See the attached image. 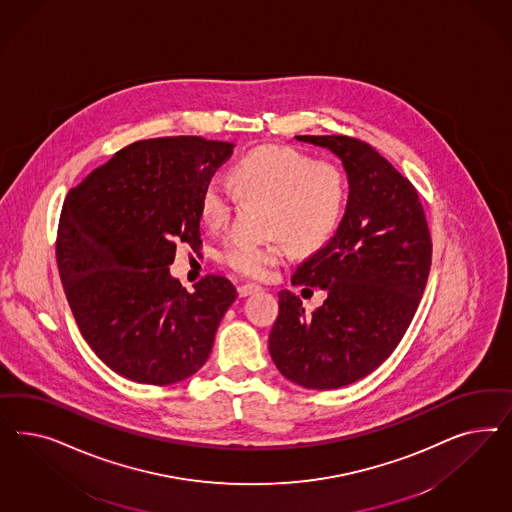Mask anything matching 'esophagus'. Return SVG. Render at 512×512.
Masks as SVG:
<instances>
[{"instance_id": "34e87169", "label": "esophagus", "mask_w": 512, "mask_h": 512, "mask_svg": "<svg viewBox=\"0 0 512 512\" xmlns=\"http://www.w3.org/2000/svg\"><path fill=\"white\" fill-rule=\"evenodd\" d=\"M259 291H261V287L257 283H244V285L238 287V295L240 296L253 295V293H259Z\"/></svg>"}]
</instances>
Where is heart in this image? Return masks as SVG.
I'll list each match as a JSON object with an SVG mask.
<instances>
[{
	"instance_id": "obj_1",
	"label": "heart",
	"mask_w": 512,
	"mask_h": 512,
	"mask_svg": "<svg viewBox=\"0 0 512 512\" xmlns=\"http://www.w3.org/2000/svg\"><path fill=\"white\" fill-rule=\"evenodd\" d=\"M236 189L246 197L270 201L266 233L270 242L229 236L217 249L221 263L248 278H264L283 259V238L306 253L321 248L338 231L347 204V178L336 163L315 161L293 148L261 146L233 167ZM227 178L214 174L202 187L201 216L208 225L225 223L234 204Z\"/></svg>"
}]
</instances>
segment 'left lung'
<instances>
[{"label":"left lung","instance_id":"obj_1","mask_svg":"<svg viewBox=\"0 0 512 512\" xmlns=\"http://www.w3.org/2000/svg\"><path fill=\"white\" fill-rule=\"evenodd\" d=\"M338 155L349 201L325 248L296 268L293 285L328 293L308 315L279 291L268 349L279 372L315 390L345 387L387 360L411 325L432 266V236L415 186L364 140L302 135Z\"/></svg>","mask_w":512,"mask_h":512}]
</instances>
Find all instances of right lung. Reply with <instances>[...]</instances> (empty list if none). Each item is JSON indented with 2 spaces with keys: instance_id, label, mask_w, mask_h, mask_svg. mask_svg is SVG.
<instances>
[{
  "instance_id": "obj_1",
  "label": "right lung",
  "mask_w": 512,
  "mask_h": 512,
  "mask_svg": "<svg viewBox=\"0 0 512 512\" xmlns=\"http://www.w3.org/2000/svg\"><path fill=\"white\" fill-rule=\"evenodd\" d=\"M202 137L137 140L67 193L56 236L80 334L110 370L171 385L201 370L236 298L206 274L187 293L169 274L176 242L201 248L202 187L233 155Z\"/></svg>"
}]
</instances>
